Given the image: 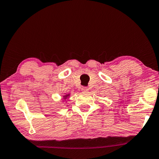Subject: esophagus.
<instances>
[{"mask_svg":"<svg viewBox=\"0 0 159 159\" xmlns=\"http://www.w3.org/2000/svg\"><path fill=\"white\" fill-rule=\"evenodd\" d=\"M82 91L84 92V93H87V92L89 91V89H88L87 87H83L82 88Z\"/></svg>","mask_w":159,"mask_h":159,"instance_id":"1","label":"esophagus"}]
</instances>
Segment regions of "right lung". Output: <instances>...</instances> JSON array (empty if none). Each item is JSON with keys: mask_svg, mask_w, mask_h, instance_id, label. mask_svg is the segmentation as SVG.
Segmentation results:
<instances>
[{"mask_svg": "<svg viewBox=\"0 0 159 159\" xmlns=\"http://www.w3.org/2000/svg\"><path fill=\"white\" fill-rule=\"evenodd\" d=\"M69 96H70V93L66 94V95H65V96H63V98H64V99H66L67 98H68V97H69Z\"/></svg>", "mask_w": 159, "mask_h": 159, "instance_id": "1", "label": "right lung"}]
</instances>
